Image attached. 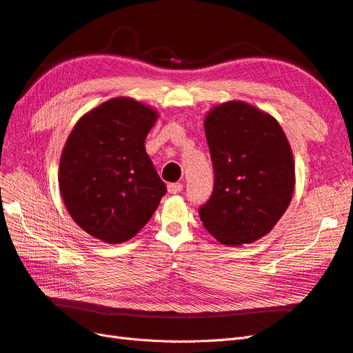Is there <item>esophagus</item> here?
<instances>
[{
	"instance_id": "obj_1",
	"label": "esophagus",
	"mask_w": 353,
	"mask_h": 353,
	"mask_svg": "<svg viewBox=\"0 0 353 353\" xmlns=\"http://www.w3.org/2000/svg\"><path fill=\"white\" fill-rule=\"evenodd\" d=\"M168 191L170 194H178L183 191V184L179 183H172V184H168Z\"/></svg>"
}]
</instances>
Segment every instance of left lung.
<instances>
[{
  "instance_id": "8db88e82",
  "label": "left lung",
  "mask_w": 353,
  "mask_h": 353,
  "mask_svg": "<svg viewBox=\"0 0 353 353\" xmlns=\"http://www.w3.org/2000/svg\"><path fill=\"white\" fill-rule=\"evenodd\" d=\"M205 132L215 184L199 209L203 227L225 245L262 239L294 191V159L283 128L270 113L232 100L210 109Z\"/></svg>"
}]
</instances>
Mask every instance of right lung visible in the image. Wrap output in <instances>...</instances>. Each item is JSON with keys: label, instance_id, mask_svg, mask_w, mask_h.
Instances as JSON below:
<instances>
[{"label": "right lung", "instance_id": "right-lung-1", "mask_svg": "<svg viewBox=\"0 0 353 353\" xmlns=\"http://www.w3.org/2000/svg\"><path fill=\"white\" fill-rule=\"evenodd\" d=\"M159 113L114 97L85 113L61 152L59 187L72 219L109 244L131 240L150 221L166 185L145 152Z\"/></svg>", "mask_w": 353, "mask_h": 353}]
</instances>
